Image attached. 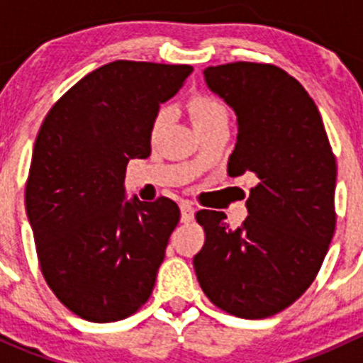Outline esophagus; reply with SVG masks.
Wrapping results in <instances>:
<instances>
[{
	"label": "esophagus",
	"mask_w": 363,
	"mask_h": 363,
	"mask_svg": "<svg viewBox=\"0 0 363 363\" xmlns=\"http://www.w3.org/2000/svg\"><path fill=\"white\" fill-rule=\"evenodd\" d=\"M179 207H181V219H182V221H184V223L191 221L193 216H195V207H193V205L189 202H181Z\"/></svg>",
	"instance_id": "1"
}]
</instances>
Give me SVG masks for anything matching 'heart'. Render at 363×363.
<instances>
[{"label":"heart","instance_id":"obj_1","mask_svg":"<svg viewBox=\"0 0 363 363\" xmlns=\"http://www.w3.org/2000/svg\"><path fill=\"white\" fill-rule=\"evenodd\" d=\"M188 111L191 116L193 124L196 131L203 128L212 126L219 121H228V108L219 98L211 96V94H193L188 100ZM164 112L160 111L152 121V131H156L163 124Z\"/></svg>","mask_w":363,"mask_h":363}]
</instances>
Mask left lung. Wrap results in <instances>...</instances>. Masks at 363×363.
I'll use <instances>...</instances> for the list:
<instances>
[{
  "label": "left lung",
  "instance_id": "left-lung-1",
  "mask_svg": "<svg viewBox=\"0 0 363 363\" xmlns=\"http://www.w3.org/2000/svg\"><path fill=\"white\" fill-rule=\"evenodd\" d=\"M203 75L237 113L228 174L258 181L240 228L225 212H196L205 242L193 265L216 307L262 320L290 307L320 272L337 219V164L316 104L284 69L237 61Z\"/></svg>",
  "mask_w": 363,
  "mask_h": 363
}]
</instances>
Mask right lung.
Listing matches in <instances>:
<instances>
[{"instance_id": "add662e5", "label": "right lung", "mask_w": 363, "mask_h": 363, "mask_svg": "<svg viewBox=\"0 0 363 363\" xmlns=\"http://www.w3.org/2000/svg\"><path fill=\"white\" fill-rule=\"evenodd\" d=\"M191 72L113 61L80 79L43 119L26 208L47 284L84 320H124L152 294L181 211L164 196L126 200L124 175L131 158L151 155L160 105Z\"/></svg>"}]
</instances>
